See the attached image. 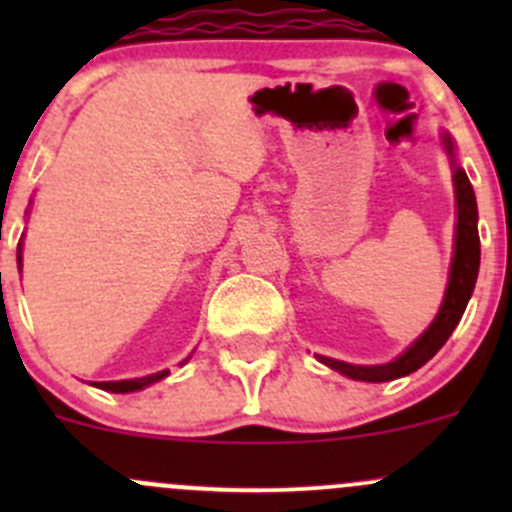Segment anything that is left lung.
<instances>
[{"label":"left lung","mask_w":512,"mask_h":512,"mask_svg":"<svg viewBox=\"0 0 512 512\" xmlns=\"http://www.w3.org/2000/svg\"><path fill=\"white\" fill-rule=\"evenodd\" d=\"M443 146H446L448 156L453 163V188H456V210H458V223H456V245H453V262H451V275H448V287L446 297H443L441 309H438L436 319L431 322V327L406 349L404 354L396 356L389 364H376V366H359V364H347V361L329 359V356H317L322 364H327L329 369L339 371V374L349 376L354 381H371V384H379V381H391L399 379V376L411 374V371L421 369L443 344L448 342V337L453 334L456 324L461 322L463 312H466V304L471 299L473 287L478 280V267H480V240H478V205H476V193H473V185L468 180L466 170L458 168L456 153H453V141L451 136H443Z\"/></svg>","instance_id":"left-lung-1"}]
</instances>
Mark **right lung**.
Instances as JSON below:
<instances>
[{
    "label": "right lung",
    "instance_id": "1",
    "mask_svg": "<svg viewBox=\"0 0 512 512\" xmlns=\"http://www.w3.org/2000/svg\"><path fill=\"white\" fill-rule=\"evenodd\" d=\"M17 262H19V270H22V240H19V247H17ZM188 361V359H185ZM183 361V364H185ZM170 371L163 369L158 371V374H151V376H141V379H126V381H96V389H103V391H113V394H128V391H138V389H146V386L156 384V381L165 379Z\"/></svg>",
    "mask_w": 512,
    "mask_h": 512
}]
</instances>
